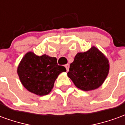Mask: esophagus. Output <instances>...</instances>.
Here are the masks:
<instances>
[{
  "instance_id": "obj_1",
  "label": "esophagus",
  "mask_w": 125,
  "mask_h": 125,
  "mask_svg": "<svg viewBox=\"0 0 125 125\" xmlns=\"http://www.w3.org/2000/svg\"><path fill=\"white\" fill-rule=\"evenodd\" d=\"M65 68H66L67 72H68V71H69V68H70V65H69V64H66V65H65Z\"/></svg>"
}]
</instances>
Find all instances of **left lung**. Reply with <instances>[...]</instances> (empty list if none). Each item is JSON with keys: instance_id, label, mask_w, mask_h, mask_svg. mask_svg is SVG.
<instances>
[{"instance_id": "1", "label": "left lung", "mask_w": 125, "mask_h": 125, "mask_svg": "<svg viewBox=\"0 0 125 125\" xmlns=\"http://www.w3.org/2000/svg\"><path fill=\"white\" fill-rule=\"evenodd\" d=\"M109 72L108 61L95 47L78 53L70 64L68 76L76 87L84 91L96 89L102 84Z\"/></svg>"}]
</instances>
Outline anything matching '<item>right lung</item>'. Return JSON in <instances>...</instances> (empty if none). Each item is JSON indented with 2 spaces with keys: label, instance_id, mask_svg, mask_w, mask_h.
Returning <instances> with one entry per match:
<instances>
[{
  "label": "right lung",
  "instance_id": "obj_1",
  "mask_svg": "<svg viewBox=\"0 0 125 125\" xmlns=\"http://www.w3.org/2000/svg\"><path fill=\"white\" fill-rule=\"evenodd\" d=\"M65 71L64 66L57 64L55 57L46 55L37 56L29 52L19 63L17 73L26 89L33 94L44 96L52 91L58 75Z\"/></svg>",
  "mask_w": 125,
  "mask_h": 125
}]
</instances>
